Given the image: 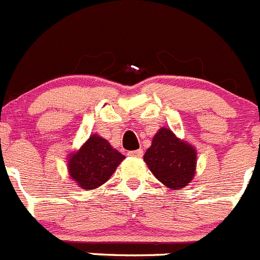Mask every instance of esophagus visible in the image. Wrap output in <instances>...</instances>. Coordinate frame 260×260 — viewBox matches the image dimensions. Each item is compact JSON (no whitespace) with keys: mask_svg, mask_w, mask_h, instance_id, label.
<instances>
[{"mask_svg":"<svg viewBox=\"0 0 260 260\" xmlns=\"http://www.w3.org/2000/svg\"><path fill=\"white\" fill-rule=\"evenodd\" d=\"M128 155H129V156H135V158H141V156L144 155V151H142L141 149H139V150L129 151V153H128Z\"/></svg>","mask_w":260,"mask_h":260,"instance_id":"1","label":"esophagus"}]
</instances>
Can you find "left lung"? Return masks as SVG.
<instances>
[{
    "instance_id": "obj_1",
    "label": "left lung",
    "mask_w": 260,
    "mask_h": 260,
    "mask_svg": "<svg viewBox=\"0 0 260 260\" xmlns=\"http://www.w3.org/2000/svg\"><path fill=\"white\" fill-rule=\"evenodd\" d=\"M144 160L159 181L176 190L188 185L193 179L197 151L171 129L160 128L145 153Z\"/></svg>"
}]
</instances>
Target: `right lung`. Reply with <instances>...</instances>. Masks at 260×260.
Masks as SVG:
<instances>
[{"mask_svg":"<svg viewBox=\"0 0 260 260\" xmlns=\"http://www.w3.org/2000/svg\"><path fill=\"white\" fill-rule=\"evenodd\" d=\"M124 158L107 140L94 133L70 155L67 162L70 176L81 189L92 190L105 184Z\"/></svg>","mask_w":260,"mask_h":260,"instance_id":"add662e5","label":"right lung"}]
</instances>
